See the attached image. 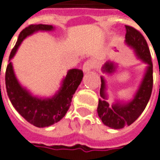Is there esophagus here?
Wrapping results in <instances>:
<instances>
[{"label":"esophagus","mask_w":160,"mask_h":160,"mask_svg":"<svg viewBox=\"0 0 160 160\" xmlns=\"http://www.w3.org/2000/svg\"><path fill=\"white\" fill-rule=\"evenodd\" d=\"M92 67H93V63H92V62L87 61V62H86L84 63L83 67H82V70H83L84 73H88V72L92 68Z\"/></svg>","instance_id":"1"}]
</instances>
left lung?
Masks as SVG:
<instances>
[{"label": "left lung", "instance_id": "left-lung-1", "mask_svg": "<svg viewBox=\"0 0 160 160\" xmlns=\"http://www.w3.org/2000/svg\"><path fill=\"white\" fill-rule=\"evenodd\" d=\"M125 28L126 44L134 49L138 59L146 63L148 67L133 99L126 103L119 100L116 101L112 105L108 103L106 81L104 77L101 76V98L98 99V114L104 125L114 129L129 126L141 116L150 99L153 83L152 62L148 42L136 29L129 26H125ZM117 63L108 61L102 68V71L107 74H112L117 69Z\"/></svg>", "mask_w": 160, "mask_h": 160}]
</instances>
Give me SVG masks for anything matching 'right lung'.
<instances>
[{
	"instance_id": "right-lung-1",
	"label": "right lung",
	"mask_w": 160,
	"mask_h": 160,
	"mask_svg": "<svg viewBox=\"0 0 160 160\" xmlns=\"http://www.w3.org/2000/svg\"><path fill=\"white\" fill-rule=\"evenodd\" d=\"M54 29L53 26L40 24L31 25L23 30L11 51L6 70V88L12 106L28 122L38 128L49 127L64 118L71 105L73 94L82 80L83 72L77 68L69 69L54 96L38 98L20 85L15 76L11 60L26 38L37 32H50Z\"/></svg>"
}]
</instances>
